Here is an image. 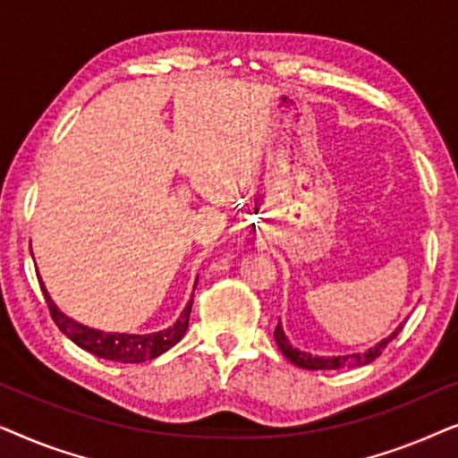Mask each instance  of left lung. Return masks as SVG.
Here are the masks:
<instances>
[{
  "label": "left lung",
  "instance_id": "obj_1",
  "mask_svg": "<svg viewBox=\"0 0 458 458\" xmlns=\"http://www.w3.org/2000/svg\"><path fill=\"white\" fill-rule=\"evenodd\" d=\"M406 323V321H404ZM404 323H400L396 329H394L392 335H387L386 340H381L375 344L373 348H369L367 352H356V354H346V356H312L309 352H302V350L293 348L290 340H287L285 334H284V327H281V323H277V327H275V342H277V346L284 356L293 365L300 367V369H310V371H323V369H344V367H362V365H369V362H373L377 356L381 354V350H386L387 344H390L394 337H396L400 331H403Z\"/></svg>",
  "mask_w": 458,
  "mask_h": 458
}]
</instances>
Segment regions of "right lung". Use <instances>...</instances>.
I'll return each instance as SVG.
<instances>
[{
  "instance_id": "right-lung-1",
  "label": "right lung",
  "mask_w": 458,
  "mask_h": 458,
  "mask_svg": "<svg viewBox=\"0 0 458 458\" xmlns=\"http://www.w3.org/2000/svg\"><path fill=\"white\" fill-rule=\"evenodd\" d=\"M198 284V279H196ZM39 285L43 296H46L49 315H52L54 323L58 325V329L64 334L68 340H72L79 348L87 350V352L99 356V359L114 360V362H143L152 360L162 352H166L168 348H173L181 337L185 335L187 327H190V312L193 304V296L187 306L181 312L177 323L171 327L158 331V334H146V335H135V334H106V331L91 329L87 325H81L74 318L66 317L58 306L54 304L52 296H49L46 285L39 277ZM196 290V287H193Z\"/></svg>"
}]
</instances>
